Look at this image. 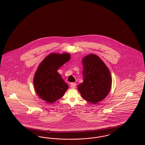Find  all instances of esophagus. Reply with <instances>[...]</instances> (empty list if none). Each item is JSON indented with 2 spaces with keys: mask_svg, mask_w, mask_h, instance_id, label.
Listing matches in <instances>:
<instances>
[{
  "mask_svg": "<svg viewBox=\"0 0 145 145\" xmlns=\"http://www.w3.org/2000/svg\"><path fill=\"white\" fill-rule=\"evenodd\" d=\"M71 88H72V89H75L76 88V83H72L71 84Z\"/></svg>",
  "mask_w": 145,
  "mask_h": 145,
  "instance_id": "1",
  "label": "esophagus"
}]
</instances>
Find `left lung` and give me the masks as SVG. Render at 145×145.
I'll return each instance as SVG.
<instances>
[{
    "mask_svg": "<svg viewBox=\"0 0 145 145\" xmlns=\"http://www.w3.org/2000/svg\"><path fill=\"white\" fill-rule=\"evenodd\" d=\"M82 62L84 80L78 86V89L84 99L91 103H97L107 96L110 91V72L97 55H88Z\"/></svg>",
    "mask_w": 145,
    "mask_h": 145,
    "instance_id": "8db88e82",
    "label": "left lung"
}]
</instances>
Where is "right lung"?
<instances>
[{
    "mask_svg": "<svg viewBox=\"0 0 145 145\" xmlns=\"http://www.w3.org/2000/svg\"><path fill=\"white\" fill-rule=\"evenodd\" d=\"M70 59L69 53H53L40 64L34 78L35 89L37 95L49 103L61 98L69 86L57 70Z\"/></svg>",
    "mask_w": 145,
    "mask_h": 145,
    "instance_id": "add662e5",
    "label": "right lung"
}]
</instances>
